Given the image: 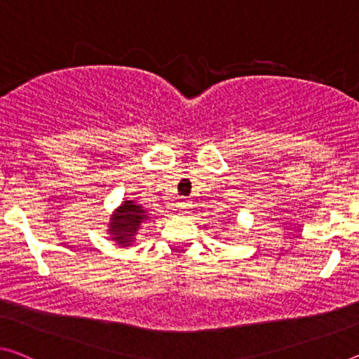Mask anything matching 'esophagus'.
Instances as JSON below:
<instances>
[{"instance_id":"1","label":"esophagus","mask_w":359,"mask_h":359,"mask_svg":"<svg viewBox=\"0 0 359 359\" xmlns=\"http://www.w3.org/2000/svg\"><path fill=\"white\" fill-rule=\"evenodd\" d=\"M190 205L189 203H187L185 200H180L179 203H177V208H179V212H187V208H189Z\"/></svg>"}]
</instances>
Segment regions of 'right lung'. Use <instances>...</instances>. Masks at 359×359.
Returning a JSON list of instances; mask_svg holds the SVG:
<instances>
[{"instance_id": "right-lung-1", "label": "right lung", "mask_w": 359, "mask_h": 359, "mask_svg": "<svg viewBox=\"0 0 359 359\" xmlns=\"http://www.w3.org/2000/svg\"><path fill=\"white\" fill-rule=\"evenodd\" d=\"M147 221L148 212L142 206L135 205L133 201H124L111 219L109 233L112 235V240L126 247L135 237L142 224Z\"/></svg>"}]
</instances>
